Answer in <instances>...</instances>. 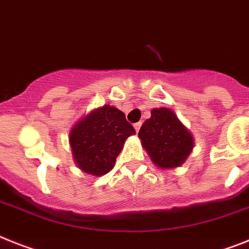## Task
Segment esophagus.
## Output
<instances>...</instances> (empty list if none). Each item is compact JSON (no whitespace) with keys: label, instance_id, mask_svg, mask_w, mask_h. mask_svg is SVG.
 Instances as JSON below:
<instances>
[{"label":"esophagus","instance_id":"1","mask_svg":"<svg viewBox=\"0 0 249 249\" xmlns=\"http://www.w3.org/2000/svg\"><path fill=\"white\" fill-rule=\"evenodd\" d=\"M141 126H142V123H137V124H134V129H135V131H139V129H141Z\"/></svg>","mask_w":249,"mask_h":249}]
</instances>
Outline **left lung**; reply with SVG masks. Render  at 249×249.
<instances>
[{"mask_svg": "<svg viewBox=\"0 0 249 249\" xmlns=\"http://www.w3.org/2000/svg\"><path fill=\"white\" fill-rule=\"evenodd\" d=\"M142 145L160 170L179 167L194 149V135L168 107L152 108L139 134Z\"/></svg>", "mask_w": 249, "mask_h": 249, "instance_id": "8db88e82", "label": "left lung"}]
</instances>
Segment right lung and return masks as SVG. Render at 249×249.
<instances>
[{
    "instance_id": "right-lung-1",
    "label": "right lung",
    "mask_w": 249,
    "mask_h": 249,
    "mask_svg": "<svg viewBox=\"0 0 249 249\" xmlns=\"http://www.w3.org/2000/svg\"><path fill=\"white\" fill-rule=\"evenodd\" d=\"M135 134L125 114L111 105L93 108L70 131L74 163L91 176H104L112 170L125 141Z\"/></svg>"
}]
</instances>
